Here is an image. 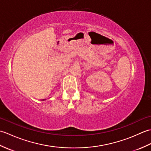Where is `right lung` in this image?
Instances as JSON below:
<instances>
[{
	"instance_id": "1",
	"label": "right lung",
	"mask_w": 151,
	"mask_h": 151,
	"mask_svg": "<svg viewBox=\"0 0 151 151\" xmlns=\"http://www.w3.org/2000/svg\"><path fill=\"white\" fill-rule=\"evenodd\" d=\"M45 99H43V100H42V101H45Z\"/></svg>"
}]
</instances>
